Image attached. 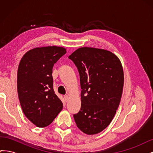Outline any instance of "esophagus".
<instances>
[{"label": "esophagus", "mask_w": 153, "mask_h": 153, "mask_svg": "<svg viewBox=\"0 0 153 153\" xmlns=\"http://www.w3.org/2000/svg\"><path fill=\"white\" fill-rule=\"evenodd\" d=\"M64 100H65L66 102H67V101H68V100H69V96H68V95L64 96Z\"/></svg>", "instance_id": "1"}]
</instances>
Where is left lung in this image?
<instances>
[{"label": "left lung", "instance_id": "1", "mask_svg": "<svg viewBox=\"0 0 153 153\" xmlns=\"http://www.w3.org/2000/svg\"><path fill=\"white\" fill-rule=\"evenodd\" d=\"M79 72L81 108L73 117L87 135L99 133L112 122L121 101L124 72L119 59L110 51L78 48L69 56Z\"/></svg>", "mask_w": 153, "mask_h": 153}]
</instances>
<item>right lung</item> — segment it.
I'll use <instances>...</instances> for the list:
<instances>
[{
	"label": "right lung",
	"mask_w": 153,
	"mask_h": 153,
	"mask_svg": "<svg viewBox=\"0 0 153 153\" xmlns=\"http://www.w3.org/2000/svg\"><path fill=\"white\" fill-rule=\"evenodd\" d=\"M66 53L57 46L37 47L26 52L18 66L17 91L23 112L37 127L53 122L63 108L53 88L52 68Z\"/></svg>",
	"instance_id": "obj_1"
}]
</instances>
